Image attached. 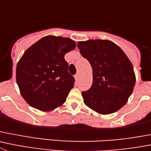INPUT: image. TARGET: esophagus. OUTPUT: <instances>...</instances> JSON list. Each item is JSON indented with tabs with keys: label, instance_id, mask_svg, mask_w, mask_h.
<instances>
[{
	"label": "esophagus",
	"instance_id": "34e87169",
	"mask_svg": "<svg viewBox=\"0 0 151 151\" xmlns=\"http://www.w3.org/2000/svg\"><path fill=\"white\" fill-rule=\"evenodd\" d=\"M78 78H79V74H78V73H76V74L75 75V78L76 80H78Z\"/></svg>",
	"mask_w": 151,
	"mask_h": 151
}]
</instances>
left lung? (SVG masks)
<instances>
[{"mask_svg": "<svg viewBox=\"0 0 151 151\" xmlns=\"http://www.w3.org/2000/svg\"><path fill=\"white\" fill-rule=\"evenodd\" d=\"M77 47L93 70V83L81 92L84 103L96 112L111 114L127 103L135 84L133 66L121 48L109 40L78 42Z\"/></svg>", "mask_w": 151, "mask_h": 151, "instance_id": "8db88e82", "label": "left lung"}]
</instances>
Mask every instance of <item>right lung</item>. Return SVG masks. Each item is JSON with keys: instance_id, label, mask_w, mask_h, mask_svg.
I'll return each mask as SVG.
<instances>
[{"instance_id": "right-lung-1", "label": "right lung", "mask_w": 151, "mask_h": 151, "mask_svg": "<svg viewBox=\"0 0 151 151\" xmlns=\"http://www.w3.org/2000/svg\"><path fill=\"white\" fill-rule=\"evenodd\" d=\"M70 38L47 36L26 50L16 67V81L30 106L46 111L65 103L75 83L64 55L76 48Z\"/></svg>"}]
</instances>
